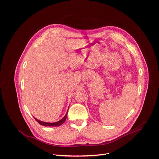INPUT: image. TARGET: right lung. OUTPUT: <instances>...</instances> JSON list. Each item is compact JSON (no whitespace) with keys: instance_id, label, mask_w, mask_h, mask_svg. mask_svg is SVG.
Listing matches in <instances>:
<instances>
[{"instance_id":"obj_1","label":"right lung","mask_w":159,"mask_h":159,"mask_svg":"<svg viewBox=\"0 0 159 159\" xmlns=\"http://www.w3.org/2000/svg\"><path fill=\"white\" fill-rule=\"evenodd\" d=\"M67 115H68V112L66 113V114L65 115V116H64V117L59 121H58L57 122H53V123H48V122H42L37 119L35 118V119L36 120V121L40 124V125H43V126H61V125H62L66 120V118H67Z\"/></svg>"}]
</instances>
